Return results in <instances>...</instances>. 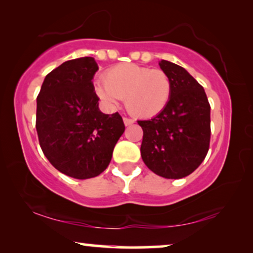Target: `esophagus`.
Listing matches in <instances>:
<instances>
[{"instance_id": "1", "label": "esophagus", "mask_w": 253, "mask_h": 253, "mask_svg": "<svg viewBox=\"0 0 253 253\" xmlns=\"http://www.w3.org/2000/svg\"><path fill=\"white\" fill-rule=\"evenodd\" d=\"M123 121H124V124H126V126H131V124H133V122H134L133 120L129 119V117H123Z\"/></svg>"}]
</instances>
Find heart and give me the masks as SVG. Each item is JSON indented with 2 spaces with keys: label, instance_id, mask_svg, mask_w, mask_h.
Here are the masks:
<instances>
[{
  "label": "heart",
  "instance_id": "b5f03b06",
  "mask_svg": "<svg viewBox=\"0 0 253 253\" xmlns=\"http://www.w3.org/2000/svg\"><path fill=\"white\" fill-rule=\"evenodd\" d=\"M95 89L108 105L115 106L123 99L130 114L150 119L167 107L171 96V82L160 69L126 63L109 69L105 74V82L96 83Z\"/></svg>",
  "mask_w": 253,
  "mask_h": 253
}]
</instances>
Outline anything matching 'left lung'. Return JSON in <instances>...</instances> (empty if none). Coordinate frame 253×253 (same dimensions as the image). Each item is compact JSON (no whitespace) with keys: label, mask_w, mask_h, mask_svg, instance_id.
I'll list each match as a JSON object with an SVG mask.
<instances>
[{"label":"left lung","mask_w":253,"mask_h":253,"mask_svg":"<svg viewBox=\"0 0 253 253\" xmlns=\"http://www.w3.org/2000/svg\"><path fill=\"white\" fill-rule=\"evenodd\" d=\"M171 82V96L162 112L138 121L143 129L145 165L165 178L185 177L205 159L211 140V106L203 86L179 65L161 60Z\"/></svg>","instance_id":"1"}]
</instances>
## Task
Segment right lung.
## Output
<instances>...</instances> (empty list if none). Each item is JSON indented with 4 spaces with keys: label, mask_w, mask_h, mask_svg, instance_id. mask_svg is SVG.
Instances as JSON below:
<instances>
[{
    "label": "right lung",
    "mask_w": 253,
    "mask_h": 253,
    "mask_svg": "<svg viewBox=\"0 0 253 253\" xmlns=\"http://www.w3.org/2000/svg\"><path fill=\"white\" fill-rule=\"evenodd\" d=\"M93 57L62 63L46 76L37 98L36 127L48 161L77 179L95 177L108 167L124 126L119 113L103 114L92 79Z\"/></svg>",
    "instance_id": "add662e5"
}]
</instances>
